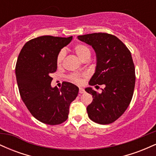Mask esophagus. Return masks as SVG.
Instances as JSON below:
<instances>
[{
    "label": "esophagus",
    "mask_w": 156,
    "mask_h": 156,
    "mask_svg": "<svg viewBox=\"0 0 156 156\" xmlns=\"http://www.w3.org/2000/svg\"><path fill=\"white\" fill-rule=\"evenodd\" d=\"M84 92V89L83 88H80L79 89V93L80 94H82V93Z\"/></svg>",
    "instance_id": "esophagus-1"
}]
</instances>
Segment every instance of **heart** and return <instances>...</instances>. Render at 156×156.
<instances>
[{
  "instance_id": "heart-1",
  "label": "heart",
  "mask_w": 156,
  "mask_h": 156,
  "mask_svg": "<svg viewBox=\"0 0 156 156\" xmlns=\"http://www.w3.org/2000/svg\"><path fill=\"white\" fill-rule=\"evenodd\" d=\"M73 51L76 53V54L82 61L89 59L90 58L91 54H92V51H91L90 47L89 45H87V44L83 43H79L75 45L73 47ZM64 55H65V53H64V51H61L58 53V55H57L56 65L58 67H62L64 58ZM69 78H70V80L72 81L76 82V83H79L80 81V77L75 74L70 75L69 76Z\"/></svg>"
}]
</instances>
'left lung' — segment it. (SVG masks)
<instances>
[{"label": "left lung", "mask_w": 156, "mask_h": 156, "mask_svg": "<svg viewBox=\"0 0 156 156\" xmlns=\"http://www.w3.org/2000/svg\"><path fill=\"white\" fill-rule=\"evenodd\" d=\"M78 39L96 53L95 73L89 85H105L101 94L91 87L85 89L93 98L87 108L88 116L98 124H110L122 115L132 100L136 76L131 53L120 39L109 34H89Z\"/></svg>", "instance_id": "1"}]
</instances>
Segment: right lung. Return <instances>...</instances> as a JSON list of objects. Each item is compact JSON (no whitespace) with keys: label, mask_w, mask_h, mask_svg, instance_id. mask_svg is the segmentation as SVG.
Returning a JSON list of instances; mask_svg holds the SVG:
<instances>
[{"label":"right lung","mask_w":156,"mask_h":156,"mask_svg":"<svg viewBox=\"0 0 156 156\" xmlns=\"http://www.w3.org/2000/svg\"><path fill=\"white\" fill-rule=\"evenodd\" d=\"M72 39L37 37L27 42L18 55L15 74L20 94L32 116L44 124L59 125L67 120L69 105L78 96L79 89L69 82H63L61 89L51 86L57 55Z\"/></svg>","instance_id":"obj_1"}]
</instances>
